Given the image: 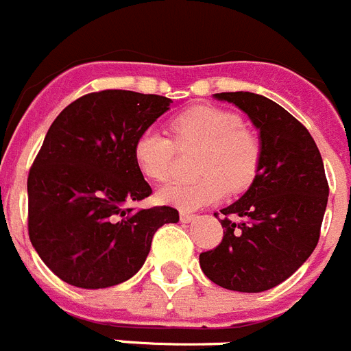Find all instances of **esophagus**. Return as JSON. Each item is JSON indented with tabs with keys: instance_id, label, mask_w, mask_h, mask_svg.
<instances>
[{
	"instance_id": "esophagus-1",
	"label": "esophagus",
	"mask_w": 351,
	"mask_h": 351,
	"mask_svg": "<svg viewBox=\"0 0 351 351\" xmlns=\"http://www.w3.org/2000/svg\"><path fill=\"white\" fill-rule=\"evenodd\" d=\"M179 220H181L182 223H188V221L195 220V215H193V213H188V211H181L179 213Z\"/></svg>"
}]
</instances>
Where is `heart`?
Returning <instances> with one entry per match:
<instances>
[{"label":"heart","mask_w":351,"mask_h":351,"mask_svg":"<svg viewBox=\"0 0 351 351\" xmlns=\"http://www.w3.org/2000/svg\"><path fill=\"white\" fill-rule=\"evenodd\" d=\"M173 140L154 128L136 136L134 161L147 179L163 182L169 179L179 147L200 145L197 160L200 178L176 181L161 188L158 199L181 209H197L223 199L227 191L247 188L261 165V142L245 128L241 117L215 106L188 108L172 117Z\"/></svg>","instance_id":"heart-1"}]
</instances>
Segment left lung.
Segmentation results:
<instances>
[{
	"label": "left lung",
	"mask_w": 351,
	"mask_h": 351,
	"mask_svg": "<svg viewBox=\"0 0 351 351\" xmlns=\"http://www.w3.org/2000/svg\"><path fill=\"white\" fill-rule=\"evenodd\" d=\"M215 97L250 117L263 154L252 186L220 211L223 238L200 254V268L230 291L261 293L291 277L316 248L328 182L316 142L280 104L252 92Z\"/></svg>",
	"instance_id": "left-lung-1"
}]
</instances>
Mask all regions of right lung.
I'll return each mask as SVG.
<instances>
[{"label":"right lung","instance_id":"add662e5","mask_svg":"<svg viewBox=\"0 0 351 351\" xmlns=\"http://www.w3.org/2000/svg\"><path fill=\"white\" fill-rule=\"evenodd\" d=\"M172 99L101 90L76 99L51 124L28 173V234L64 282L85 289L133 277L152 236L178 209L125 208L152 193L134 161V140Z\"/></svg>","mask_w":351,"mask_h":351}]
</instances>
